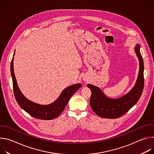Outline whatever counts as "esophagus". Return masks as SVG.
Wrapping results in <instances>:
<instances>
[{"label":"esophagus","instance_id":"obj_1","mask_svg":"<svg viewBox=\"0 0 154 154\" xmlns=\"http://www.w3.org/2000/svg\"><path fill=\"white\" fill-rule=\"evenodd\" d=\"M84 79V80L85 81V82H88V79H86V78H85V79Z\"/></svg>","mask_w":154,"mask_h":154}]
</instances>
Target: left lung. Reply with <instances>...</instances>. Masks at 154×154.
Returning <instances> with one entry per match:
<instances>
[{"instance_id":"left-lung-1","label":"left lung","mask_w":154,"mask_h":154,"mask_svg":"<svg viewBox=\"0 0 154 154\" xmlns=\"http://www.w3.org/2000/svg\"><path fill=\"white\" fill-rule=\"evenodd\" d=\"M140 46L137 45L135 52L140 61V70L137 82L131 91L119 99H109L105 96L98 87L91 84L87 86L91 91L90 106L93 112L99 116L115 119L125 114L140 99L144 88V63L140 51Z\"/></svg>"}]
</instances>
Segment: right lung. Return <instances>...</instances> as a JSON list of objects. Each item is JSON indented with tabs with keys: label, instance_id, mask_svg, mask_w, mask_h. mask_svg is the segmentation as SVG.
<instances>
[{
	"label": "right lung",
	"instance_id": "add662e5",
	"mask_svg": "<svg viewBox=\"0 0 154 154\" xmlns=\"http://www.w3.org/2000/svg\"><path fill=\"white\" fill-rule=\"evenodd\" d=\"M11 73L14 94L17 102L24 111L36 119L51 120L58 117L64 110L71 96L82 86L80 83L71 85L66 88L54 103L48 105H42L28 100L20 92L14 74L13 57L11 62Z\"/></svg>",
	"mask_w": 154,
	"mask_h": 154
}]
</instances>
